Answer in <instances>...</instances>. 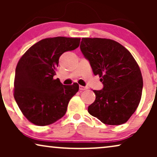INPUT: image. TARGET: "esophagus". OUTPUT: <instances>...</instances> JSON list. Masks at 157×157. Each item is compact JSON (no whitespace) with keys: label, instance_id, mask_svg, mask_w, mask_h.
Segmentation results:
<instances>
[{"label":"esophagus","instance_id":"obj_1","mask_svg":"<svg viewBox=\"0 0 157 157\" xmlns=\"http://www.w3.org/2000/svg\"><path fill=\"white\" fill-rule=\"evenodd\" d=\"M87 89V87L83 86H79V90H81V91H85V90H86Z\"/></svg>","mask_w":157,"mask_h":157}]
</instances>
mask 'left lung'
I'll use <instances>...</instances> for the list:
<instances>
[{"label":"left lung","mask_w":157,"mask_h":157,"mask_svg":"<svg viewBox=\"0 0 157 157\" xmlns=\"http://www.w3.org/2000/svg\"><path fill=\"white\" fill-rule=\"evenodd\" d=\"M80 48L104 88L88 111L102 123L121 125L129 119L141 98L143 78L138 63L125 47L113 40L83 38Z\"/></svg>","instance_id":"1"}]
</instances>
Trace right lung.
<instances>
[{
  "instance_id": "obj_1",
  "label": "right lung",
  "mask_w": 157,
  "mask_h": 157,
  "mask_svg": "<svg viewBox=\"0 0 157 157\" xmlns=\"http://www.w3.org/2000/svg\"><path fill=\"white\" fill-rule=\"evenodd\" d=\"M80 40L63 36L45 38L28 49L18 61L13 96L21 112L32 124L47 126L65 115L78 84L63 85L53 76L60 56L78 48Z\"/></svg>"
}]
</instances>
